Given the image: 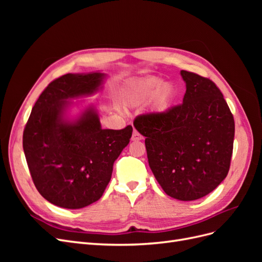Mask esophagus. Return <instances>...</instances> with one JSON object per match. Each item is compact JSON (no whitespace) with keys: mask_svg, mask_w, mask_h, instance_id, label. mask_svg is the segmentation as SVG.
<instances>
[{"mask_svg":"<svg viewBox=\"0 0 262 262\" xmlns=\"http://www.w3.org/2000/svg\"><path fill=\"white\" fill-rule=\"evenodd\" d=\"M142 139H143V137H142L141 134H140L138 131L134 130V131H133V133H132L131 140H132V141H134V142H137V141H141Z\"/></svg>","mask_w":262,"mask_h":262,"instance_id":"obj_1","label":"esophagus"}]
</instances>
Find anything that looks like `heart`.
<instances>
[{
  "label": "heart",
  "instance_id": "obj_1",
  "mask_svg": "<svg viewBox=\"0 0 262 262\" xmlns=\"http://www.w3.org/2000/svg\"><path fill=\"white\" fill-rule=\"evenodd\" d=\"M177 90L170 82H162L156 76H147L132 82L122 92V100L129 106H140L149 99L150 107L165 113L172 106Z\"/></svg>",
  "mask_w": 262,
  "mask_h": 262
}]
</instances>
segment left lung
<instances>
[{
	"mask_svg": "<svg viewBox=\"0 0 262 262\" xmlns=\"http://www.w3.org/2000/svg\"><path fill=\"white\" fill-rule=\"evenodd\" d=\"M182 104L133 122L142 136L149 168L166 194L192 201L209 194L227 176L235 123L223 94L209 78L180 71Z\"/></svg>",
	"mask_w": 262,
	"mask_h": 262,
	"instance_id": "obj_1",
	"label": "left lung"
}]
</instances>
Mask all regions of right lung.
Returning <instances> with one entry per match:
<instances>
[{
  "label": "right lung",
  "mask_w": 262,
  "mask_h": 262,
  "mask_svg": "<svg viewBox=\"0 0 262 262\" xmlns=\"http://www.w3.org/2000/svg\"><path fill=\"white\" fill-rule=\"evenodd\" d=\"M106 77L100 71L63 75L31 109L23 134L24 153L39 193L57 207L82 209L99 200L115 161L130 142L131 125L102 129L98 107L78 99L99 93Z\"/></svg>",
  "instance_id": "add662e5"
}]
</instances>
